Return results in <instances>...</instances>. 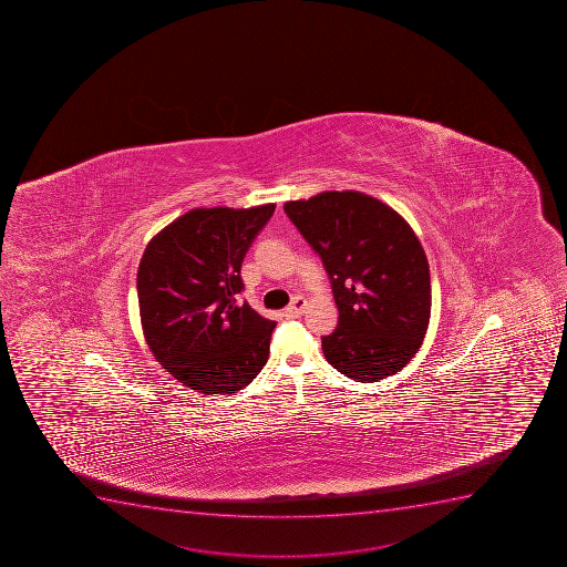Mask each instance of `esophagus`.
I'll return each instance as SVG.
<instances>
[{
	"label": "esophagus",
	"mask_w": 567,
	"mask_h": 567,
	"mask_svg": "<svg viewBox=\"0 0 567 567\" xmlns=\"http://www.w3.org/2000/svg\"><path fill=\"white\" fill-rule=\"evenodd\" d=\"M305 309H307V299L298 296V298H293L292 303L288 305L282 315L287 316V318H296V316L303 315Z\"/></svg>",
	"instance_id": "obj_1"
}]
</instances>
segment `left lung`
Segmentation results:
<instances>
[{
    "label": "left lung",
    "instance_id": "8db88e82",
    "mask_svg": "<svg viewBox=\"0 0 567 567\" xmlns=\"http://www.w3.org/2000/svg\"><path fill=\"white\" fill-rule=\"evenodd\" d=\"M331 279L338 327L321 338L327 362L359 382L409 364L431 320L429 262L401 214L362 192L285 203Z\"/></svg>",
    "mask_w": 567,
    "mask_h": 567
}]
</instances>
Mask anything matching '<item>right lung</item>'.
<instances>
[{
	"label": "right lung",
	"instance_id": "1",
	"mask_svg": "<svg viewBox=\"0 0 567 567\" xmlns=\"http://www.w3.org/2000/svg\"><path fill=\"white\" fill-rule=\"evenodd\" d=\"M275 205L194 208L153 236L136 290L153 357L185 386L236 393L260 373L275 321L249 305L240 269Z\"/></svg>",
	"mask_w": 567,
	"mask_h": 567
}]
</instances>
